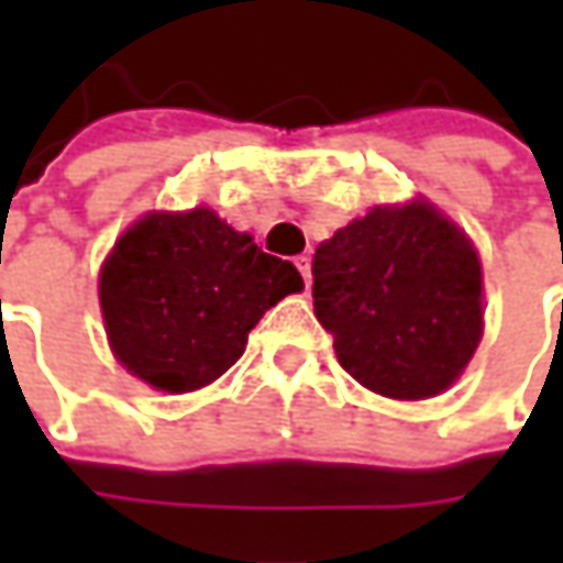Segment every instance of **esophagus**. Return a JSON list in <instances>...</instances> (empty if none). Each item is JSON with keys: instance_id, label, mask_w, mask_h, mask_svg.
Returning <instances> with one entry per match:
<instances>
[{"instance_id": "34e87169", "label": "esophagus", "mask_w": 563, "mask_h": 563, "mask_svg": "<svg viewBox=\"0 0 563 563\" xmlns=\"http://www.w3.org/2000/svg\"><path fill=\"white\" fill-rule=\"evenodd\" d=\"M294 263H297V269H300V275H303V285L310 288V282H313V275H310V256H307V253H300Z\"/></svg>"}]
</instances>
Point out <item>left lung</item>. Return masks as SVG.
<instances>
[{
    "instance_id": "1",
    "label": "left lung",
    "mask_w": 563,
    "mask_h": 563,
    "mask_svg": "<svg viewBox=\"0 0 563 563\" xmlns=\"http://www.w3.org/2000/svg\"><path fill=\"white\" fill-rule=\"evenodd\" d=\"M313 307L360 385L432 398L479 344L483 272L464 231L429 203L376 206L316 247Z\"/></svg>"
}]
</instances>
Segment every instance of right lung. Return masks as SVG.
I'll return each instance as SVG.
<instances>
[{
    "label": "right lung",
    "mask_w": 563,
    "mask_h": 563,
    "mask_svg": "<svg viewBox=\"0 0 563 563\" xmlns=\"http://www.w3.org/2000/svg\"><path fill=\"white\" fill-rule=\"evenodd\" d=\"M303 278L212 209L153 212L106 260L99 303L115 357L163 391H197L234 366L250 329Z\"/></svg>",
    "instance_id": "obj_1"
}]
</instances>
